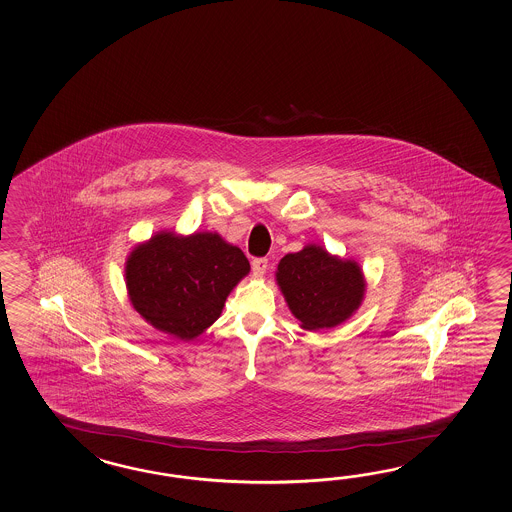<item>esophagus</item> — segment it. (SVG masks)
I'll return each mask as SVG.
<instances>
[{"label": "esophagus", "instance_id": "esophagus-1", "mask_svg": "<svg viewBox=\"0 0 512 512\" xmlns=\"http://www.w3.org/2000/svg\"><path fill=\"white\" fill-rule=\"evenodd\" d=\"M251 265L254 276L261 278V276L265 274V271H267V267H269V261L265 260V258H254Z\"/></svg>", "mask_w": 512, "mask_h": 512}]
</instances>
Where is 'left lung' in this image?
<instances>
[{"label": "left lung", "mask_w": 512, "mask_h": 512, "mask_svg": "<svg viewBox=\"0 0 512 512\" xmlns=\"http://www.w3.org/2000/svg\"><path fill=\"white\" fill-rule=\"evenodd\" d=\"M276 282L304 329L318 331L346 322L362 304L366 282L359 263L340 260L318 245L283 256Z\"/></svg>", "instance_id": "1"}]
</instances>
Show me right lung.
<instances>
[{"label":"right lung","instance_id":"add662e5","mask_svg":"<svg viewBox=\"0 0 512 512\" xmlns=\"http://www.w3.org/2000/svg\"><path fill=\"white\" fill-rule=\"evenodd\" d=\"M251 271L236 245L216 232H157L126 261L131 305L155 329L181 340L199 337L223 311L230 291Z\"/></svg>","mask_w":512,"mask_h":512}]
</instances>
